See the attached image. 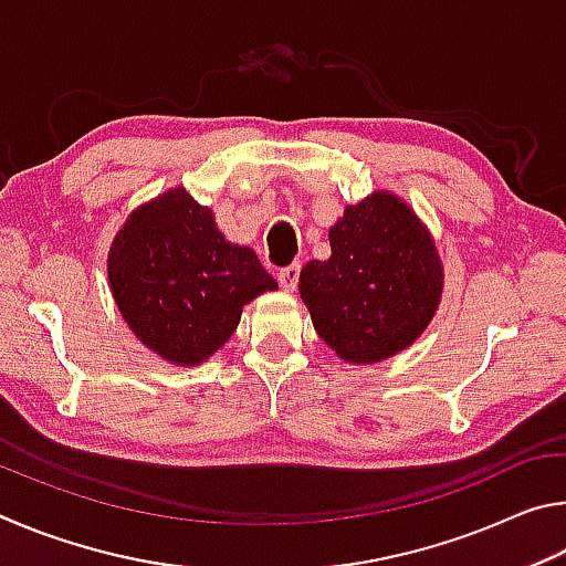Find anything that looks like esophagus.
Wrapping results in <instances>:
<instances>
[{"instance_id":"esophagus-1","label":"esophagus","mask_w":566,"mask_h":566,"mask_svg":"<svg viewBox=\"0 0 566 566\" xmlns=\"http://www.w3.org/2000/svg\"><path fill=\"white\" fill-rule=\"evenodd\" d=\"M276 280H280L284 292H294L296 282H300V262H294L290 266H282V270L276 272Z\"/></svg>"}]
</instances>
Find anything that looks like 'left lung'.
<instances>
[{
    "label": "left lung",
    "instance_id": "8db88e82",
    "mask_svg": "<svg viewBox=\"0 0 566 566\" xmlns=\"http://www.w3.org/2000/svg\"><path fill=\"white\" fill-rule=\"evenodd\" d=\"M332 256L302 266L300 294L319 337L347 364H377L415 344L444 292L432 232L395 191L344 207Z\"/></svg>",
    "mask_w": 566,
    "mask_h": 566
}]
</instances>
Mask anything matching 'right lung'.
Here are the masks:
<instances>
[{
  "label": "right lung",
  "mask_w": 566,
  "mask_h": 566,
  "mask_svg": "<svg viewBox=\"0 0 566 566\" xmlns=\"http://www.w3.org/2000/svg\"><path fill=\"white\" fill-rule=\"evenodd\" d=\"M107 274L134 337L177 367L207 361L249 302L280 290L254 249L229 242L185 187L134 209L112 239Z\"/></svg>",
  "instance_id": "1"
}]
</instances>
